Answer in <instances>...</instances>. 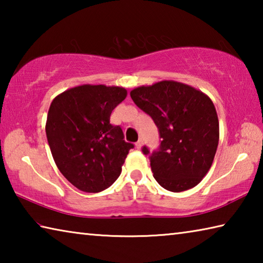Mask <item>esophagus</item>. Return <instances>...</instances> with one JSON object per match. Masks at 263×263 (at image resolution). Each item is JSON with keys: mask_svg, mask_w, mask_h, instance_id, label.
Segmentation results:
<instances>
[{"mask_svg": "<svg viewBox=\"0 0 263 263\" xmlns=\"http://www.w3.org/2000/svg\"><path fill=\"white\" fill-rule=\"evenodd\" d=\"M142 145H144V140H142V139H139L136 142V146H137L138 149H140L142 147Z\"/></svg>", "mask_w": 263, "mask_h": 263, "instance_id": "34e87169", "label": "esophagus"}]
</instances>
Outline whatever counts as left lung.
Listing matches in <instances>:
<instances>
[{
  "label": "left lung",
  "mask_w": 263,
  "mask_h": 263,
  "mask_svg": "<svg viewBox=\"0 0 263 263\" xmlns=\"http://www.w3.org/2000/svg\"><path fill=\"white\" fill-rule=\"evenodd\" d=\"M130 95L152 117L162 139L151 155L154 179L173 193L194 188L210 171L219 141V122L210 97L172 80L135 88ZM142 152L149 151L144 147Z\"/></svg>",
  "instance_id": "8db88e82"
}]
</instances>
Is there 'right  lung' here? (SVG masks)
I'll return each instance as SVG.
<instances>
[{
	"mask_svg": "<svg viewBox=\"0 0 263 263\" xmlns=\"http://www.w3.org/2000/svg\"><path fill=\"white\" fill-rule=\"evenodd\" d=\"M123 87L82 84L67 89L52 101L46 137L57 167L84 193H100L122 173L133 145L122 128L110 124V115L125 100Z\"/></svg>",
	"mask_w": 263,
	"mask_h": 263,
	"instance_id": "add662e5",
	"label": "right lung"
}]
</instances>
